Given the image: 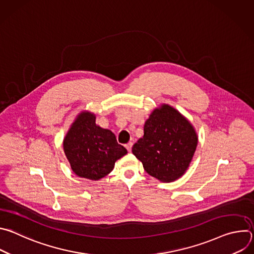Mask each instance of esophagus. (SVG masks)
<instances>
[{
    "mask_svg": "<svg viewBox=\"0 0 254 254\" xmlns=\"http://www.w3.org/2000/svg\"><path fill=\"white\" fill-rule=\"evenodd\" d=\"M131 147H132V142H131V141H129V142H127V143L126 144V148H127V150L128 152L131 151Z\"/></svg>",
    "mask_w": 254,
    "mask_h": 254,
    "instance_id": "obj_1",
    "label": "esophagus"
}]
</instances>
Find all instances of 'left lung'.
Wrapping results in <instances>:
<instances>
[{
    "label": "left lung",
    "mask_w": 254,
    "mask_h": 254,
    "mask_svg": "<svg viewBox=\"0 0 254 254\" xmlns=\"http://www.w3.org/2000/svg\"><path fill=\"white\" fill-rule=\"evenodd\" d=\"M197 142L192 125L175 108L163 104L151 114L143 136L131 151L149 175L162 182H173L188 169Z\"/></svg>",
    "instance_id": "8db88e82"
}]
</instances>
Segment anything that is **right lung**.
I'll return each mask as SVG.
<instances>
[{"label": "right lung", "mask_w": 254, "mask_h": 254, "mask_svg": "<svg viewBox=\"0 0 254 254\" xmlns=\"http://www.w3.org/2000/svg\"><path fill=\"white\" fill-rule=\"evenodd\" d=\"M64 153L77 176L97 181L110 174L117 160L127 154L110 129L95 125V116L83 112L63 141Z\"/></svg>", "instance_id": "add662e5"}]
</instances>
